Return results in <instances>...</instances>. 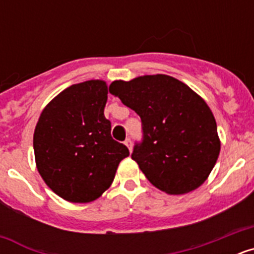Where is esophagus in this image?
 <instances>
[{"label": "esophagus", "instance_id": "obj_1", "mask_svg": "<svg viewBox=\"0 0 254 254\" xmlns=\"http://www.w3.org/2000/svg\"><path fill=\"white\" fill-rule=\"evenodd\" d=\"M125 145H126V146H127V147H128L129 151H132V141H131V138H126Z\"/></svg>", "mask_w": 254, "mask_h": 254}]
</instances>
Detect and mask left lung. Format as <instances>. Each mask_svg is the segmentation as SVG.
Returning <instances> with one entry per match:
<instances>
[{"label":"left lung","mask_w":254,"mask_h":254,"mask_svg":"<svg viewBox=\"0 0 254 254\" xmlns=\"http://www.w3.org/2000/svg\"><path fill=\"white\" fill-rule=\"evenodd\" d=\"M109 93L140 116L142 141L132 159L152 186L182 194L202 185L219 158L220 140L214 114L198 94L168 75L117 80Z\"/></svg>","instance_id":"left-lung-1"}]
</instances>
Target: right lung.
Wrapping results in <instances>:
<instances>
[{"mask_svg": "<svg viewBox=\"0 0 254 254\" xmlns=\"http://www.w3.org/2000/svg\"><path fill=\"white\" fill-rule=\"evenodd\" d=\"M108 86L103 80L71 85L43 109L34 131L39 174L56 194L91 202L111 187L121 160L129 155L112 138L104 117Z\"/></svg>", "mask_w": 254, "mask_h": 254, "instance_id": "1", "label": "right lung"}]
</instances>
